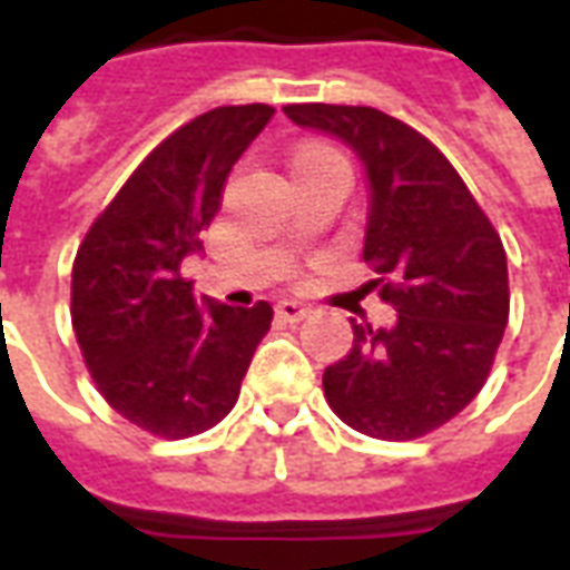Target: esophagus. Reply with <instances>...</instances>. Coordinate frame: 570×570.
I'll list each match as a JSON object with an SVG mask.
<instances>
[{"label": "esophagus", "instance_id": "34e87169", "mask_svg": "<svg viewBox=\"0 0 570 570\" xmlns=\"http://www.w3.org/2000/svg\"><path fill=\"white\" fill-rule=\"evenodd\" d=\"M277 314H281L284 321H305L311 314V305L298 302V298H281V302H277Z\"/></svg>", "mask_w": 570, "mask_h": 570}]
</instances>
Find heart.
Returning a JSON list of instances; mask_svg holds the SVG:
<instances>
[{
	"label": "heart",
	"instance_id": "b5f03b06",
	"mask_svg": "<svg viewBox=\"0 0 570 570\" xmlns=\"http://www.w3.org/2000/svg\"><path fill=\"white\" fill-rule=\"evenodd\" d=\"M317 151H326V149H321V146H308V149L296 151V158H293V164L302 161V158H308V155H317Z\"/></svg>",
	"mask_w": 570,
	"mask_h": 570
}]
</instances>
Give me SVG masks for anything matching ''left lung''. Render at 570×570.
<instances>
[{"instance_id": "left-lung-1", "label": "left lung", "mask_w": 570, "mask_h": 570, "mask_svg": "<svg viewBox=\"0 0 570 570\" xmlns=\"http://www.w3.org/2000/svg\"><path fill=\"white\" fill-rule=\"evenodd\" d=\"M298 128L338 137L370 179L363 259L396 311L351 321L354 345L323 372L326 403L375 440H419L482 391L510 317L501 235L428 137L372 106H284Z\"/></svg>"}]
</instances>
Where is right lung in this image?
I'll list each match as a JSON object with an SVG mask.
<instances>
[{
	"mask_svg": "<svg viewBox=\"0 0 570 570\" xmlns=\"http://www.w3.org/2000/svg\"><path fill=\"white\" fill-rule=\"evenodd\" d=\"M265 104L219 106L146 155L81 240L72 262V330L97 391L118 415L164 440L210 430L232 412L268 302L198 305L179 268L223 204L225 179L259 130Z\"/></svg>",
	"mask_w": 570,
	"mask_h": 570,
	"instance_id": "1",
	"label": "right lung"
}]
</instances>
